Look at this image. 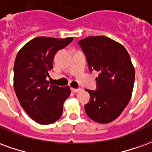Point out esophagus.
I'll use <instances>...</instances> for the list:
<instances>
[{
	"label": "esophagus",
	"mask_w": 152,
	"mask_h": 152,
	"mask_svg": "<svg viewBox=\"0 0 152 152\" xmlns=\"http://www.w3.org/2000/svg\"><path fill=\"white\" fill-rule=\"evenodd\" d=\"M71 90H72V92H74V93H78V92H80V90H81V89H80V88H78V89L72 88V89H71Z\"/></svg>",
	"instance_id": "obj_1"
}]
</instances>
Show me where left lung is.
<instances>
[{
  "label": "left lung",
  "instance_id": "obj_1",
  "mask_svg": "<svg viewBox=\"0 0 152 152\" xmlns=\"http://www.w3.org/2000/svg\"><path fill=\"white\" fill-rule=\"evenodd\" d=\"M90 72H99L95 90L85 105L87 115L101 124L112 122L122 113L130 100L135 72L124 47L104 36L88 37L78 41Z\"/></svg>",
  "mask_w": 152,
  "mask_h": 152
}]
</instances>
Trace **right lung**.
<instances>
[{"label":"right lung","mask_w":152,"mask_h":152,"mask_svg":"<svg viewBox=\"0 0 152 152\" xmlns=\"http://www.w3.org/2000/svg\"><path fill=\"white\" fill-rule=\"evenodd\" d=\"M73 40L39 37L18 51L14 66V87L22 107L40 124L58 121L63 113L64 101L69 97L68 86L50 85L47 80L53 68V60L58 50Z\"/></svg>","instance_id":"right-lung-1"}]
</instances>
